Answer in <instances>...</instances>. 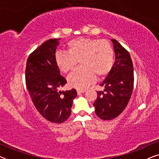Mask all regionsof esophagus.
<instances>
[{"mask_svg": "<svg viewBox=\"0 0 159 159\" xmlns=\"http://www.w3.org/2000/svg\"><path fill=\"white\" fill-rule=\"evenodd\" d=\"M84 91H85L84 90H80V89H77V93L78 95H80V94H81V93H84Z\"/></svg>", "mask_w": 159, "mask_h": 159, "instance_id": "1", "label": "esophagus"}]
</instances>
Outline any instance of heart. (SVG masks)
<instances>
[{"instance_id": "heart-1", "label": "heart", "mask_w": 159, "mask_h": 159, "mask_svg": "<svg viewBox=\"0 0 159 159\" xmlns=\"http://www.w3.org/2000/svg\"><path fill=\"white\" fill-rule=\"evenodd\" d=\"M67 52L58 51L55 63L64 74L70 72L80 61L81 67L73 71L68 77L71 88L84 89L95 82V78L105 77L110 72L114 63V51L106 40L80 38L66 44Z\"/></svg>"}]
</instances>
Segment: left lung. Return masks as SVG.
Returning a JSON list of instances; mask_svg holds the SVG:
<instances>
[{
  "label": "left lung",
  "instance_id": "obj_1",
  "mask_svg": "<svg viewBox=\"0 0 159 159\" xmlns=\"http://www.w3.org/2000/svg\"><path fill=\"white\" fill-rule=\"evenodd\" d=\"M111 41L116 60L101 84L105 89L98 91L93 103L95 114L103 120H111L121 114L129 103L134 86L133 64L129 53L116 40Z\"/></svg>",
  "mask_w": 159,
  "mask_h": 159
}]
</instances>
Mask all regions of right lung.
<instances>
[{"label": "right lung", "instance_id": "right-lung-1", "mask_svg": "<svg viewBox=\"0 0 159 159\" xmlns=\"http://www.w3.org/2000/svg\"><path fill=\"white\" fill-rule=\"evenodd\" d=\"M58 39H50L30 54L25 69V82L32 101L38 112L51 122L61 124L71 114L75 89L58 91L66 80L55 63Z\"/></svg>", "mask_w": 159, "mask_h": 159}]
</instances>
